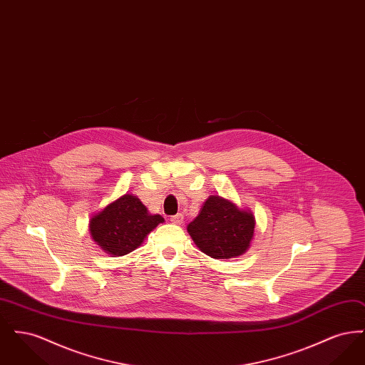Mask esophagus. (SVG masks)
I'll return each instance as SVG.
<instances>
[{
    "mask_svg": "<svg viewBox=\"0 0 365 365\" xmlns=\"http://www.w3.org/2000/svg\"><path fill=\"white\" fill-rule=\"evenodd\" d=\"M171 222L174 225H182L183 223V215L182 213H176L174 216H171Z\"/></svg>",
    "mask_w": 365,
    "mask_h": 365,
    "instance_id": "esophagus-1",
    "label": "esophagus"
}]
</instances>
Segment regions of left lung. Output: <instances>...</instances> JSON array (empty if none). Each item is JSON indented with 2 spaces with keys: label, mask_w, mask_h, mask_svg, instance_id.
Returning <instances> with one entry per match:
<instances>
[{
  "label": "left lung",
  "mask_w": 365,
  "mask_h": 365,
  "mask_svg": "<svg viewBox=\"0 0 365 365\" xmlns=\"http://www.w3.org/2000/svg\"><path fill=\"white\" fill-rule=\"evenodd\" d=\"M192 241L212 259L243 255L255 234V217L219 195H210L187 226Z\"/></svg>",
  "instance_id": "obj_1"
}]
</instances>
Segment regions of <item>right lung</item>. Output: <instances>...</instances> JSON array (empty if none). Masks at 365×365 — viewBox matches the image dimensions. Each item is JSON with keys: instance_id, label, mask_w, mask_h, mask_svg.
Returning <instances> with one entry per match:
<instances>
[{"instance_id": "obj_1", "label": "right lung", "mask_w": 365, "mask_h": 365, "mask_svg": "<svg viewBox=\"0 0 365 365\" xmlns=\"http://www.w3.org/2000/svg\"><path fill=\"white\" fill-rule=\"evenodd\" d=\"M163 222L160 215H150L135 195L125 194L93 216L90 232L106 253L124 256L135 250Z\"/></svg>"}]
</instances>
